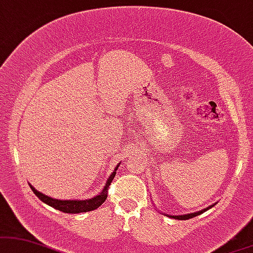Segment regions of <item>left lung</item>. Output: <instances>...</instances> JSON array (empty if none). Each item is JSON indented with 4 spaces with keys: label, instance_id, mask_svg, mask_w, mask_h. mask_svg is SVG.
<instances>
[{
    "label": "left lung",
    "instance_id": "left-lung-1",
    "mask_svg": "<svg viewBox=\"0 0 253 253\" xmlns=\"http://www.w3.org/2000/svg\"><path fill=\"white\" fill-rule=\"evenodd\" d=\"M215 204H211L210 207L206 208V209L203 210H200V211L197 212H191V213H185V215H177V216H172V215H168V217H170V218H174V219H181V220H184V219H189V218H193L195 216H198L201 215V213H203L204 211H207V210H209L210 208H212Z\"/></svg>",
    "mask_w": 253,
    "mask_h": 253
}]
</instances>
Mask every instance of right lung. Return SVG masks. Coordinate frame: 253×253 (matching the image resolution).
Listing matches in <instances>:
<instances>
[{
    "label": "right lung",
    "instance_id": "add662e5",
    "mask_svg": "<svg viewBox=\"0 0 253 253\" xmlns=\"http://www.w3.org/2000/svg\"><path fill=\"white\" fill-rule=\"evenodd\" d=\"M120 164L117 166L114 171L110 175V177L107 178L106 184L104 185V189L101 190V193L99 195H95L94 197L89 198V200H57V198H52L50 196H46V195L42 194L41 191L29 183L30 185L31 190L34 191V194L40 198L42 202H44L47 206L55 208V209L59 210V211L66 212V213H79V212H87L92 211V210L98 209L99 207L101 206L105 202V200L107 198V193H108V187H110L111 182L113 181L114 176H116L118 167H119Z\"/></svg>",
    "mask_w": 253,
    "mask_h": 253
}]
</instances>
